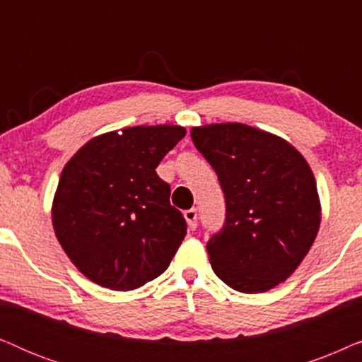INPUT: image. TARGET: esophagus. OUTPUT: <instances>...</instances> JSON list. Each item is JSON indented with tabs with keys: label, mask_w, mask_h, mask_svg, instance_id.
Masks as SVG:
<instances>
[{
	"label": "esophagus",
	"mask_w": 362,
	"mask_h": 362,
	"mask_svg": "<svg viewBox=\"0 0 362 362\" xmlns=\"http://www.w3.org/2000/svg\"><path fill=\"white\" fill-rule=\"evenodd\" d=\"M185 219L187 222V227H189L191 230H194L197 227V212H196V209L185 211Z\"/></svg>",
	"instance_id": "1"
}]
</instances>
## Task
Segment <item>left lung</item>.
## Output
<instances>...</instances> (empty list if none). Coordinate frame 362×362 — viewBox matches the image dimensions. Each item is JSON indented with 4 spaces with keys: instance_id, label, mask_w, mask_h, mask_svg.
I'll return each instance as SVG.
<instances>
[{
    "instance_id": "left-lung-1",
    "label": "left lung",
    "mask_w": 362,
    "mask_h": 362,
    "mask_svg": "<svg viewBox=\"0 0 362 362\" xmlns=\"http://www.w3.org/2000/svg\"><path fill=\"white\" fill-rule=\"evenodd\" d=\"M226 196V224L207 242L214 274L242 293H264L298 269L321 204L313 171L293 145L244 123L191 128Z\"/></svg>"
}]
</instances>
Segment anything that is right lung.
<instances>
[{
  "label": "right lung",
  "instance_id": "obj_1",
  "mask_svg": "<svg viewBox=\"0 0 362 362\" xmlns=\"http://www.w3.org/2000/svg\"><path fill=\"white\" fill-rule=\"evenodd\" d=\"M186 135L180 125L128 127L88 140L64 166L52 201L59 244L78 272L117 291L171 264L186 221L156 166Z\"/></svg>",
  "mask_w": 362,
  "mask_h": 362
}]
</instances>
